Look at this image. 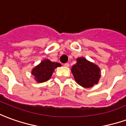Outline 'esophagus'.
Returning <instances> with one entry per match:
<instances>
[{
  "mask_svg": "<svg viewBox=\"0 0 126 126\" xmlns=\"http://www.w3.org/2000/svg\"><path fill=\"white\" fill-rule=\"evenodd\" d=\"M64 66H65V67H69V64L68 63H66L64 64Z\"/></svg>",
  "mask_w": 126,
  "mask_h": 126,
  "instance_id": "obj_1",
  "label": "esophagus"
}]
</instances>
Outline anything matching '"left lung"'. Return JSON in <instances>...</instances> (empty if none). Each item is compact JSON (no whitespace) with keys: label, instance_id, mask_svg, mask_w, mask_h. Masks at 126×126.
<instances>
[{"label":"left lung","instance_id":"left-lung-1","mask_svg":"<svg viewBox=\"0 0 126 126\" xmlns=\"http://www.w3.org/2000/svg\"><path fill=\"white\" fill-rule=\"evenodd\" d=\"M76 61L77 63L72 67L76 82L85 88L92 87L97 84L101 76L100 67L84 57L78 58Z\"/></svg>","mask_w":126,"mask_h":126}]
</instances>
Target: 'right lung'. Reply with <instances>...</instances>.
I'll return each instance as SVG.
<instances>
[{"instance_id": "add662e5", "label": "right lung", "mask_w": 126, "mask_h": 126, "mask_svg": "<svg viewBox=\"0 0 126 126\" xmlns=\"http://www.w3.org/2000/svg\"><path fill=\"white\" fill-rule=\"evenodd\" d=\"M60 66H61L60 63L45 59L32 69L31 74L35 76L37 82H44L48 80L52 75L54 69Z\"/></svg>"}]
</instances>
